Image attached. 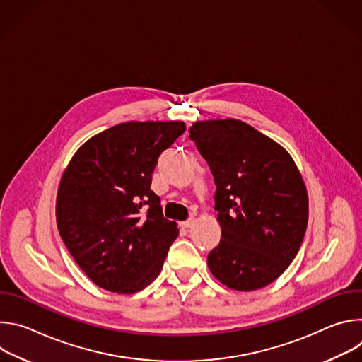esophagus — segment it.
<instances>
[{"mask_svg":"<svg viewBox=\"0 0 362 362\" xmlns=\"http://www.w3.org/2000/svg\"><path fill=\"white\" fill-rule=\"evenodd\" d=\"M194 222H196V219H194V218H189L187 221L182 222V223H180V226H182V228H185V229H189V228H192V226L194 225Z\"/></svg>","mask_w":362,"mask_h":362,"instance_id":"obj_1","label":"esophagus"}]
</instances>
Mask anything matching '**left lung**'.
I'll list each match as a JSON object with an SVG mask.
<instances>
[{
    "instance_id": "8db88e82",
    "label": "left lung",
    "mask_w": 362,
    "mask_h": 362,
    "mask_svg": "<svg viewBox=\"0 0 362 362\" xmlns=\"http://www.w3.org/2000/svg\"><path fill=\"white\" fill-rule=\"evenodd\" d=\"M189 133L216 185L222 236L208 267L230 289H261L285 272L302 245V176L282 146L240 120L196 122Z\"/></svg>"
}]
</instances>
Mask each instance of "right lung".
<instances>
[{"label":"right lung","mask_w":362,"mask_h":362,"mask_svg":"<svg viewBox=\"0 0 362 362\" xmlns=\"http://www.w3.org/2000/svg\"><path fill=\"white\" fill-rule=\"evenodd\" d=\"M183 122H127L87 140L63 173L57 226L76 264L100 288L134 293L160 274L179 235L151 173Z\"/></svg>","instance_id":"obj_1"}]
</instances>
